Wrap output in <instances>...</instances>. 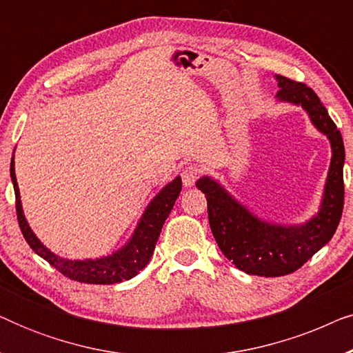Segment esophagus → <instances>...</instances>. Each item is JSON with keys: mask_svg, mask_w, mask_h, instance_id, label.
<instances>
[{"mask_svg": "<svg viewBox=\"0 0 353 353\" xmlns=\"http://www.w3.org/2000/svg\"><path fill=\"white\" fill-rule=\"evenodd\" d=\"M201 176V168L194 165V163H191V165H186L185 168L181 170V180H183V185L185 186H194V183L199 180Z\"/></svg>", "mask_w": 353, "mask_h": 353, "instance_id": "1", "label": "esophagus"}]
</instances>
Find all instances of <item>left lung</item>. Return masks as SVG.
<instances>
[{"label": "left lung", "mask_w": 353, "mask_h": 353, "mask_svg": "<svg viewBox=\"0 0 353 353\" xmlns=\"http://www.w3.org/2000/svg\"><path fill=\"white\" fill-rule=\"evenodd\" d=\"M276 80L281 88L276 98L302 105L313 125L331 141V167L320 212L305 225H272L250 214L209 176L196 183L207 197L210 230L225 257L241 272L268 278L294 273L330 243L344 209L345 151L341 132L315 91L283 75H276Z\"/></svg>", "instance_id": "1"}]
</instances>
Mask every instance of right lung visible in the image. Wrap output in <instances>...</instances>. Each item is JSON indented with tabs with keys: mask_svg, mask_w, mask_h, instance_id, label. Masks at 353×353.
<instances>
[{
	"mask_svg": "<svg viewBox=\"0 0 353 353\" xmlns=\"http://www.w3.org/2000/svg\"><path fill=\"white\" fill-rule=\"evenodd\" d=\"M11 180L14 192H16L17 221L27 244L64 276L88 284H114L137 276L151 260L162 226L181 191V178L176 176L154 197L130 243L115 254L96 260H65L48 250L28 226L21 205V194H19L16 172H14V157L11 161Z\"/></svg>",
	"mask_w": 353,
	"mask_h": 353,
	"instance_id": "1",
	"label": "right lung"
}]
</instances>
